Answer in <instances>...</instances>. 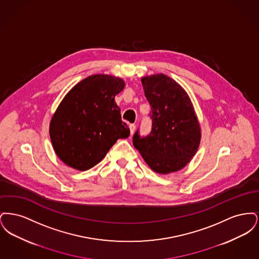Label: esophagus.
Listing matches in <instances>:
<instances>
[{
	"label": "esophagus",
	"instance_id": "1",
	"mask_svg": "<svg viewBox=\"0 0 259 259\" xmlns=\"http://www.w3.org/2000/svg\"><path fill=\"white\" fill-rule=\"evenodd\" d=\"M129 129H130V134L132 135L133 133H134V131H135L136 129V125L135 124H130L129 125Z\"/></svg>",
	"mask_w": 259,
	"mask_h": 259
}]
</instances>
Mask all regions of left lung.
Wrapping results in <instances>:
<instances>
[{
	"label": "left lung",
	"mask_w": 259,
	"mask_h": 259,
	"mask_svg": "<svg viewBox=\"0 0 259 259\" xmlns=\"http://www.w3.org/2000/svg\"><path fill=\"white\" fill-rule=\"evenodd\" d=\"M151 112L150 134L141 138L138 131L133 145L149 168L167 175L185 167L196 154L201 142V126L187 92L164 74L142 77Z\"/></svg>",
	"instance_id": "left-lung-1"
}]
</instances>
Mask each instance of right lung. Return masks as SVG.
I'll list each match as a JSON object with an SVG mask.
<instances>
[{"instance_id": "add662e5", "label": "right lung", "mask_w": 259, "mask_h": 259, "mask_svg": "<svg viewBox=\"0 0 259 259\" xmlns=\"http://www.w3.org/2000/svg\"><path fill=\"white\" fill-rule=\"evenodd\" d=\"M125 87L111 74H92L63 98L50 123L52 147L71 168L87 171L97 165L118 139L130 135L114 97Z\"/></svg>"}]
</instances>
